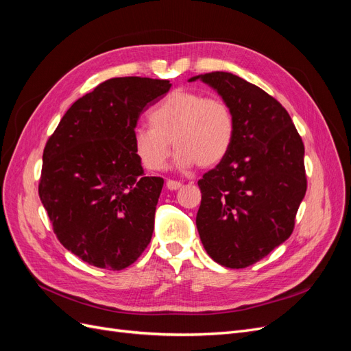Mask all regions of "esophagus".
Returning a JSON list of instances; mask_svg holds the SVG:
<instances>
[{"label":"esophagus","mask_w":351,"mask_h":351,"mask_svg":"<svg viewBox=\"0 0 351 351\" xmlns=\"http://www.w3.org/2000/svg\"><path fill=\"white\" fill-rule=\"evenodd\" d=\"M180 187H182V183H180V182H174V180H168V182H167V189L168 190H178Z\"/></svg>","instance_id":"esophagus-1"}]
</instances>
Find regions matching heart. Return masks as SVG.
I'll return each instance as SVG.
<instances>
[{
	"label": "heart",
	"mask_w": 351,
	"mask_h": 351,
	"mask_svg": "<svg viewBox=\"0 0 351 351\" xmlns=\"http://www.w3.org/2000/svg\"><path fill=\"white\" fill-rule=\"evenodd\" d=\"M151 127H136L133 147L151 171H162L169 156V142L180 168L219 164L234 141L236 120L230 105L219 98L177 89L147 114Z\"/></svg>",
	"instance_id": "obj_1"
}]
</instances>
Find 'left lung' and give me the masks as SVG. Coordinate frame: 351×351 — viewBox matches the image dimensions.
Here are the masks:
<instances>
[{
    "label": "left lung",
    "instance_id": "1",
    "mask_svg": "<svg viewBox=\"0 0 351 351\" xmlns=\"http://www.w3.org/2000/svg\"><path fill=\"white\" fill-rule=\"evenodd\" d=\"M214 89L234 112V141L197 184L199 236L209 256L240 269L291 236L306 193L304 146L291 117L261 88L232 73L190 77Z\"/></svg>",
    "mask_w": 351,
    "mask_h": 351
}]
</instances>
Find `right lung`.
<instances>
[{
    "instance_id": "right-lung-1",
    "label": "right lung",
    "mask_w": 351,
    "mask_h": 351,
    "mask_svg": "<svg viewBox=\"0 0 351 351\" xmlns=\"http://www.w3.org/2000/svg\"><path fill=\"white\" fill-rule=\"evenodd\" d=\"M169 88V80L110 79L74 102L47 142L42 205L62 246L93 267L124 269L151 241L164 178L143 174L133 132Z\"/></svg>"
}]
</instances>
